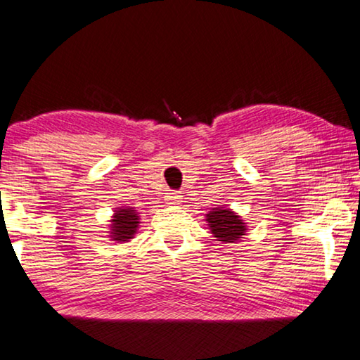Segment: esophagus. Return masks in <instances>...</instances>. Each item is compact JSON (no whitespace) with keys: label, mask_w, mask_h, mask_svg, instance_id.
<instances>
[{"label":"esophagus","mask_w":360,"mask_h":360,"mask_svg":"<svg viewBox=\"0 0 360 360\" xmlns=\"http://www.w3.org/2000/svg\"><path fill=\"white\" fill-rule=\"evenodd\" d=\"M165 200L169 205H179L181 201V195L176 193V191H170V193H167Z\"/></svg>","instance_id":"obj_1"}]
</instances>
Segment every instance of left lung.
Here are the masks:
<instances>
[{
    "label": "left lung",
    "instance_id": "left-lung-1",
    "mask_svg": "<svg viewBox=\"0 0 360 360\" xmlns=\"http://www.w3.org/2000/svg\"><path fill=\"white\" fill-rule=\"evenodd\" d=\"M206 221L210 223V229L214 234L216 240H221V243H236L245 233V223L228 208L210 211L206 214Z\"/></svg>",
    "mask_w": 360,
    "mask_h": 360
}]
</instances>
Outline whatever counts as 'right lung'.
I'll return each instance as SVG.
<instances>
[{
    "label": "right lung",
    "mask_w": 360,
    "mask_h": 360,
    "mask_svg": "<svg viewBox=\"0 0 360 360\" xmlns=\"http://www.w3.org/2000/svg\"><path fill=\"white\" fill-rule=\"evenodd\" d=\"M137 219H139V216H137L136 210H132L131 206H122L115 213V219H111V238L121 240V243L132 239V236L137 231V224H139Z\"/></svg>",
    "instance_id": "add662e5"
}]
</instances>
